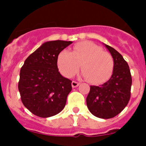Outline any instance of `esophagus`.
Returning a JSON list of instances; mask_svg holds the SVG:
<instances>
[{"instance_id": "obj_1", "label": "esophagus", "mask_w": 146, "mask_h": 146, "mask_svg": "<svg viewBox=\"0 0 146 146\" xmlns=\"http://www.w3.org/2000/svg\"><path fill=\"white\" fill-rule=\"evenodd\" d=\"M80 85V82H77L76 81H72V88H76Z\"/></svg>"}]
</instances>
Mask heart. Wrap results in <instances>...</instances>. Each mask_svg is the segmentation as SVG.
Listing matches in <instances>:
<instances>
[{"label": "heart", "mask_w": 146, "mask_h": 146, "mask_svg": "<svg viewBox=\"0 0 146 146\" xmlns=\"http://www.w3.org/2000/svg\"><path fill=\"white\" fill-rule=\"evenodd\" d=\"M58 66L66 77H71L82 67L83 77L94 84L105 82L112 75L114 59L110 52L91 42H81L73 47V52L62 50L58 56Z\"/></svg>", "instance_id": "1"}]
</instances>
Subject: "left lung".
<instances>
[{"mask_svg":"<svg viewBox=\"0 0 146 146\" xmlns=\"http://www.w3.org/2000/svg\"><path fill=\"white\" fill-rule=\"evenodd\" d=\"M114 59L113 74L108 82L99 86H90L86 98L89 111L100 118H112L119 114L128 104L131 96V72L123 56L105 44Z\"/></svg>","mask_w":146,"mask_h":146,"instance_id":"left-lung-1","label":"left lung"}]
</instances>
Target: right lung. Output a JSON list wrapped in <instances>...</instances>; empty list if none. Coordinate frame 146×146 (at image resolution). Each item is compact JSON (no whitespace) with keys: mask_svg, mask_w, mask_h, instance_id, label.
<instances>
[{"mask_svg":"<svg viewBox=\"0 0 146 146\" xmlns=\"http://www.w3.org/2000/svg\"><path fill=\"white\" fill-rule=\"evenodd\" d=\"M72 43L45 42L27 58L20 69L18 89L22 102L36 116H53L65 107L72 80L60 74L57 61L59 53Z\"/></svg>","mask_w":146,"mask_h":146,"instance_id":"add662e5","label":"right lung"}]
</instances>
